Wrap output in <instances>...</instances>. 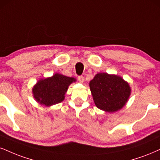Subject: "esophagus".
<instances>
[{"instance_id":"1","label":"esophagus","mask_w":160,"mask_h":160,"mask_svg":"<svg viewBox=\"0 0 160 160\" xmlns=\"http://www.w3.org/2000/svg\"><path fill=\"white\" fill-rule=\"evenodd\" d=\"M78 80L81 83L84 82V77H83V76H78Z\"/></svg>"}]
</instances>
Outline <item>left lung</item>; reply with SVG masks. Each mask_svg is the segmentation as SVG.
<instances>
[{"label":"left lung","instance_id":"obj_1","mask_svg":"<svg viewBox=\"0 0 160 160\" xmlns=\"http://www.w3.org/2000/svg\"><path fill=\"white\" fill-rule=\"evenodd\" d=\"M90 88L96 107L109 113L123 108L131 94L125 81L108 73L96 74L90 81Z\"/></svg>","mask_w":160,"mask_h":160}]
</instances>
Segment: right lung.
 Segmentation results:
<instances>
[{"instance_id":"obj_1","label":"right lung","mask_w":160,"mask_h":160,"mask_svg":"<svg viewBox=\"0 0 160 160\" xmlns=\"http://www.w3.org/2000/svg\"><path fill=\"white\" fill-rule=\"evenodd\" d=\"M75 81L74 78L56 73L38 81L32 89L33 95L37 102L45 106L60 103L64 99L68 86Z\"/></svg>"}]
</instances>
